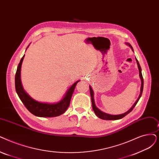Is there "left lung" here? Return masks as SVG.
<instances>
[{"label":"left lung","mask_w":159,"mask_h":159,"mask_svg":"<svg viewBox=\"0 0 159 159\" xmlns=\"http://www.w3.org/2000/svg\"><path fill=\"white\" fill-rule=\"evenodd\" d=\"M127 45H128L131 49H132V50L133 51V49L132 46L130 45V44L128 43H126ZM136 63L138 64V67H139V75H140V78L141 79V82H142V84H141V88H140V94L139 97V98H138V99L136 100V101L134 102V104L133 105V107H131L127 112L123 113V114H119V115H111V114H106L105 112H102L101 110H100L98 107H97L95 106V102H94V98H93V91L92 88H91V86H89V92H90V96H91V99H92V108H93V111L95 114V115L98 117V118L102 119V120H120V119H121L123 118V117H125L126 115H127L128 114H129L132 110H133V108H134V107L136 106V105L137 104V102H139L140 97L142 94V92H143V77H142V70H141V67L139 64V61H138V60L136 58Z\"/></svg>","instance_id":"1"}]
</instances>
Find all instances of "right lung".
Returning <instances> with one entry per match:
<instances>
[{"instance_id":"obj_1","label":"right lung","mask_w":159,"mask_h":159,"mask_svg":"<svg viewBox=\"0 0 159 159\" xmlns=\"http://www.w3.org/2000/svg\"><path fill=\"white\" fill-rule=\"evenodd\" d=\"M29 46L27 47V48L29 47ZM24 57L25 55L20 60L15 77L16 90L19 99L23 103V105L32 114L36 116L42 117V118H52V117L58 116L64 114L66 111L69 106H70V101L75 86H77V83L80 80L75 82L68 89V90L65 94V96L59 102L52 103V104L51 103L38 102L32 99L24 90L21 84V80H20V69H21V65Z\"/></svg>"}]
</instances>
